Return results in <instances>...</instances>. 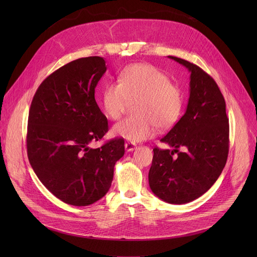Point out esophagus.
<instances>
[{
    "label": "esophagus",
    "mask_w": 257,
    "mask_h": 257,
    "mask_svg": "<svg viewBox=\"0 0 257 257\" xmlns=\"http://www.w3.org/2000/svg\"><path fill=\"white\" fill-rule=\"evenodd\" d=\"M136 148H137V145L133 144V143H126L125 144V149H126L127 152L133 151L134 149H136Z\"/></svg>",
    "instance_id": "34e87169"
}]
</instances>
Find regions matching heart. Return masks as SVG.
<instances>
[{
  "label": "heart",
  "instance_id": "heart-1",
  "mask_svg": "<svg viewBox=\"0 0 257 257\" xmlns=\"http://www.w3.org/2000/svg\"><path fill=\"white\" fill-rule=\"evenodd\" d=\"M134 113L115 124L113 137L131 143L151 139L156 127L167 129L179 119L183 108V96L178 85L154 65L148 63L129 64L120 71L118 82L107 83L102 91V107L105 115L118 119L128 101L137 100Z\"/></svg>",
  "mask_w": 257,
  "mask_h": 257
}]
</instances>
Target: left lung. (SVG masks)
Masks as SVG:
<instances>
[{
    "label": "left lung",
    "instance_id": "1",
    "mask_svg": "<svg viewBox=\"0 0 257 257\" xmlns=\"http://www.w3.org/2000/svg\"><path fill=\"white\" fill-rule=\"evenodd\" d=\"M168 57L191 73L190 98L183 116L160 140L173 150L153 149L149 185L163 201L184 204L205 194L221 175L229 151V124L215 81L194 63Z\"/></svg>",
    "mask_w": 257,
    "mask_h": 257
}]
</instances>
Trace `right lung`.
Masks as SVG:
<instances>
[{
    "mask_svg": "<svg viewBox=\"0 0 257 257\" xmlns=\"http://www.w3.org/2000/svg\"><path fill=\"white\" fill-rule=\"evenodd\" d=\"M107 70L103 57L71 61L46 78L36 90L28 118L27 152L36 176L64 203L87 206L109 191L124 140L101 148L108 121L94 99Z\"/></svg>",
    "mask_w": 257,
    "mask_h": 257,
    "instance_id": "add662e5",
    "label": "right lung"
}]
</instances>
